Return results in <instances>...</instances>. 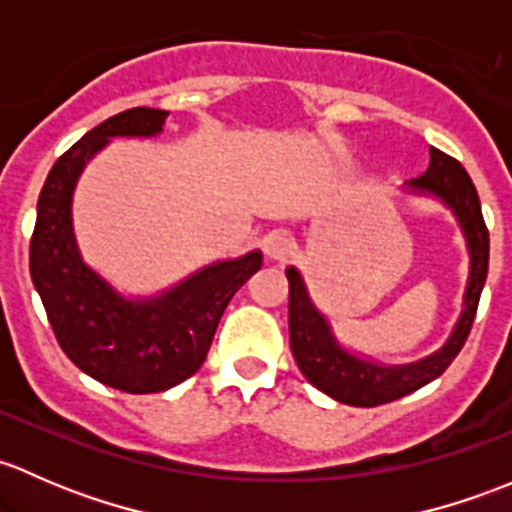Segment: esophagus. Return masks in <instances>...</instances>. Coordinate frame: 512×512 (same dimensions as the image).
<instances>
[{"mask_svg":"<svg viewBox=\"0 0 512 512\" xmlns=\"http://www.w3.org/2000/svg\"><path fill=\"white\" fill-rule=\"evenodd\" d=\"M262 247H265V255L270 257V260L282 262L294 252V237L285 230H275L265 237V245Z\"/></svg>","mask_w":512,"mask_h":512,"instance_id":"esophagus-1","label":"esophagus"}]
</instances>
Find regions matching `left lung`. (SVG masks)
<instances>
[{"label": "left lung", "mask_w": 512, "mask_h": 512, "mask_svg": "<svg viewBox=\"0 0 512 512\" xmlns=\"http://www.w3.org/2000/svg\"><path fill=\"white\" fill-rule=\"evenodd\" d=\"M406 188L411 193H428L446 203L466 235L471 275H468L466 294H463V312L448 342L436 354L404 366L376 364V361L347 352L337 342L327 317L309 299L302 275L294 267H287L289 344H292L294 361L309 384L337 399L339 404L361 406V409L389 404V401L421 389L428 381L438 379L463 349L468 334H471L473 319H476L478 299L483 292L485 275H488L490 237L471 175L456 158L431 148L428 170L409 180Z\"/></svg>", "instance_id": "8db88e82"}]
</instances>
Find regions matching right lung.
Instances as JSON below:
<instances>
[{
    "label": "right lung",
    "instance_id": "obj_1",
    "mask_svg": "<svg viewBox=\"0 0 512 512\" xmlns=\"http://www.w3.org/2000/svg\"><path fill=\"white\" fill-rule=\"evenodd\" d=\"M165 118L160 108H128L76 141L46 175L29 245V272L59 347L91 379L126 394H156L193 376L232 294L262 267V252L252 250L158 297L126 299L81 260L71 225L81 170L111 138L158 136Z\"/></svg>",
    "mask_w": 512,
    "mask_h": 512
}]
</instances>
